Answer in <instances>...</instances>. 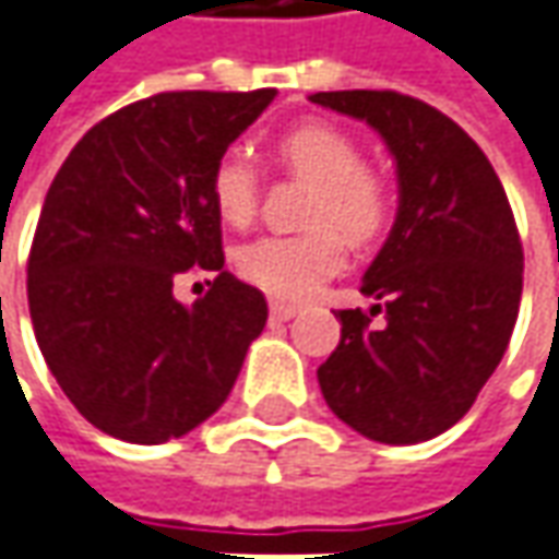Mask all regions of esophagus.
<instances>
[{"mask_svg":"<svg viewBox=\"0 0 559 559\" xmlns=\"http://www.w3.org/2000/svg\"><path fill=\"white\" fill-rule=\"evenodd\" d=\"M269 312H272V319H275V322H287V319H294V316L300 312V306L278 304V300H272V306H269Z\"/></svg>","mask_w":559,"mask_h":559,"instance_id":"1","label":"esophagus"}]
</instances>
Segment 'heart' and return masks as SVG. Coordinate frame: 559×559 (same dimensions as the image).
<instances>
[{"instance_id":"obj_1","label":"heart","mask_w":559,"mask_h":559,"mask_svg":"<svg viewBox=\"0 0 559 559\" xmlns=\"http://www.w3.org/2000/svg\"><path fill=\"white\" fill-rule=\"evenodd\" d=\"M281 171L309 181L300 234L262 237L237 250V272L278 300H306L347 262V240L369 243L391 225L394 190L388 175L362 162V150L331 121H300L272 140ZM209 200L231 228H250L259 212V181L237 153L215 158Z\"/></svg>"}]
</instances>
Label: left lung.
<instances>
[{
  "label": "left lung",
  "instance_id": "8db88e82",
  "mask_svg": "<svg viewBox=\"0 0 559 559\" xmlns=\"http://www.w3.org/2000/svg\"><path fill=\"white\" fill-rule=\"evenodd\" d=\"M312 103L366 118L401 175L394 231L362 278L369 309H341L319 366L337 419L381 444H419L460 423L495 376L520 316L522 240L498 171L453 118L397 90Z\"/></svg>",
  "mask_w": 559,
  "mask_h": 559
}]
</instances>
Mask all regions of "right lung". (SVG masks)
<instances>
[{"instance_id":"obj_1","label":"right lung","mask_w":559,"mask_h":559,"mask_svg":"<svg viewBox=\"0 0 559 559\" xmlns=\"http://www.w3.org/2000/svg\"><path fill=\"white\" fill-rule=\"evenodd\" d=\"M275 90H181L93 124L61 162L27 255L43 359L86 423L131 444L181 438L231 394L269 319L225 269L209 171ZM203 274L193 307L174 300Z\"/></svg>"}]
</instances>
